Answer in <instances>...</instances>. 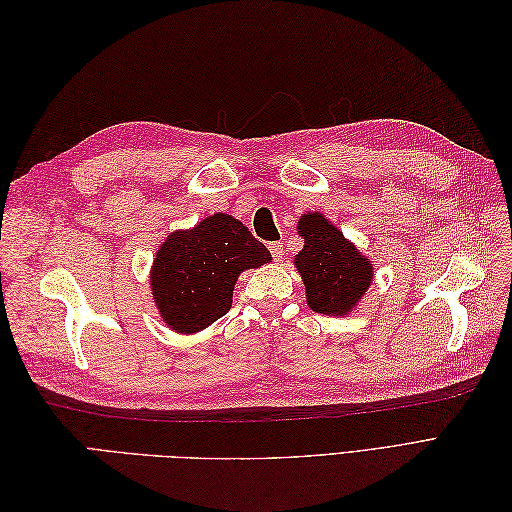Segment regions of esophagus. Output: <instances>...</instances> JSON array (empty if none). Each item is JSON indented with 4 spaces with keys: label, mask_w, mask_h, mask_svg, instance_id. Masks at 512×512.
<instances>
[{
    "label": "esophagus",
    "mask_w": 512,
    "mask_h": 512,
    "mask_svg": "<svg viewBox=\"0 0 512 512\" xmlns=\"http://www.w3.org/2000/svg\"><path fill=\"white\" fill-rule=\"evenodd\" d=\"M269 250H271V254H273V258H275L277 262H280V260L284 258V254H286V250H284V245H282V243H271Z\"/></svg>",
    "instance_id": "34e87169"
}]
</instances>
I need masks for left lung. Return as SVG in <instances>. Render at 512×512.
<instances>
[{"mask_svg":"<svg viewBox=\"0 0 512 512\" xmlns=\"http://www.w3.org/2000/svg\"><path fill=\"white\" fill-rule=\"evenodd\" d=\"M297 232L303 250L294 256V267L303 280L307 305L316 314L348 316L374 282L369 256L320 211L301 213Z\"/></svg>","mask_w":512,"mask_h":512,"instance_id":"left-lung-1","label":"left lung"}]
</instances>
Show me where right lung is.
I'll return each instance as SVG.
<instances>
[{
  "instance_id": "right-lung-1",
  "label": "right lung",
  "mask_w": 512,
  "mask_h": 512,
  "mask_svg": "<svg viewBox=\"0 0 512 512\" xmlns=\"http://www.w3.org/2000/svg\"><path fill=\"white\" fill-rule=\"evenodd\" d=\"M271 260L250 228L228 213H213L162 241L149 271L153 303L170 331L194 335L232 307L243 271Z\"/></svg>"
}]
</instances>
